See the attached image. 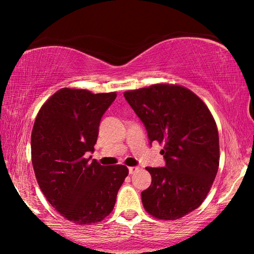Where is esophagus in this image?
Listing matches in <instances>:
<instances>
[{
	"label": "esophagus",
	"mask_w": 254,
	"mask_h": 254,
	"mask_svg": "<svg viewBox=\"0 0 254 254\" xmlns=\"http://www.w3.org/2000/svg\"><path fill=\"white\" fill-rule=\"evenodd\" d=\"M137 170H139V167H128V174L130 175L134 174Z\"/></svg>",
	"instance_id": "1"
}]
</instances>
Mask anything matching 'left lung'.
Wrapping results in <instances>:
<instances>
[{"label": "left lung", "mask_w": 254, "mask_h": 254, "mask_svg": "<svg viewBox=\"0 0 254 254\" xmlns=\"http://www.w3.org/2000/svg\"><path fill=\"white\" fill-rule=\"evenodd\" d=\"M124 97L144 124L150 144H163L165 167L145 168L152 182L141 192L144 208L159 220L183 217L199 207L216 177L220 143L213 115L179 85H152Z\"/></svg>", "instance_id": "1"}]
</instances>
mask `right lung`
<instances>
[{
  "mask_svg": "<svg viewBox=\"0 0 254 254\" xmlns=\"http://www.w3.org/2000/svg\"><path fill=\"white\" fill-rule=\"evenodd\" d=\"M117 93L62 88L38 113L31 133L32 166L51 206L75 224L98 223L115 205L128 174L126 166H102L94 152L101 119Z\"/></svg>",
  "mask_w": 254,
  "mask_h": 254,
  "instance_id": "add662e5",
  "label": "right lung"
}]
</instances>
